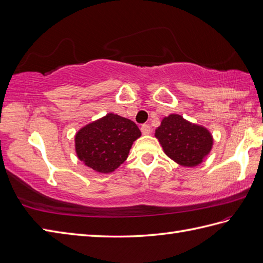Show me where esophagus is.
I'll list each match as a JSON object with an SVG mask.
<instances>
[{"label":"esophagus","instance_id":"obj_1","mask_svg":"<svg viewBox=\"0 0 263 263\" xmlns=\"http://www.w3.org/2000/svg\"><path fill=\"white\" fill-rule=\"evenodd\" d=\"M140 130H142V133L144 134V135H148V134H151V126L147 125V124H144L142 125V127H140Z\"/></svg>","mask_w":263,"mask_h":263}]
</instances>
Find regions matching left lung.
<instances>
[{"mask_svg":"<svg viewBox=\"0 0 263 263\" xmlns=\"http://www.w3.org/2000/svg\"><path fill=\"white\" fill-rule=\"evenodd\" d=\"M155 136L166 155L183 166L200 164L212 148L213 139L204 127L189 123L180 115H170L162 120Z\"/></svg>","mask_w":263,"mask_h":263,"instance_id":"1","label":"left lung"}]
</instances>
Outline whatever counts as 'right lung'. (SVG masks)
I'll list each match as a JSON object with an SVG mask.
<instances>
[{
	"mask_svg": "<svg viewBox=\"0 0 263 263\" xmlns=\"http://www.w3.org/2000/svg\"><path fill=\"white\" fill-rule=\"evenodd\" d=\"M140 135L134 121L108 114L78 132L77 155L96 172L110 173L125 162L133 143Z\"/></svg>",
	"mask_w": 263,
	"mask_h": 263,
	"instance_id": "1",
	"label": "right lung"
}]
</instances>
